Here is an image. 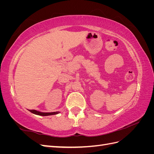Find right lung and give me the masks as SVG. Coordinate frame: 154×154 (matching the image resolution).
<instances>
[{"instance_id":"add662e5","label":"right lung","mask_w":154,"mask_h":154,"mask_svg":"<svg viewBox=\"0 0 154 154\" xmlns=\"http://www.w3.org/2000/svg\"><path fill=\"white\" fill-rule=\"evenodd\" d=\"M31 112L35 114H37L39 116H50V115H54V114H57L59 113V112H40L36 111L35 110H29Z\"/></svg>"}]
</instances>
